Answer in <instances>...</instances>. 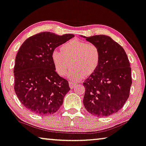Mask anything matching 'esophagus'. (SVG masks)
I'll return each instance as SVG.
<instances>
[{
  "label": "esophagus",
  "mask_w": 146,
  "mask_h": 146,
  "mask_svg": "<svg viewBox=\"0 0 146 146\" xmlns=\"http://www.w3.org/2000/svg\"><path fill=\"white\" fill-rule=\"evenodd\" d=\"M76 85V84L75 82H69V86H70V87L71 89H73V88H74V87H75V86Z\"/></svg>",
  "instance_id": "1"
}]
</instances>
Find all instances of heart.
<instances>
[{"instance_id":"heart-1","label":"heart","mask_w":146,"mask_h":146,"mask_svg":"<svg viewBox=\"0 0 146 146\" xmlns=\"http://www.w3.org/2000/svg\"><path fill=\"white\" fill-rule=\"evenodd\" d=\"M60 51H53L51 55L55 70L60 76H65L71 63L72 68L69 76L75 80L94 72L101 59L96 45L80 40H69L60 47Z\"/></svg>"}]
</instances>
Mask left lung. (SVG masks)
<instances>
[{
    "mask_svg": "<svg viewBox=\"0 0 146 146\" xmlns=\"http://www.w3.org/2000/svg\"><path fill=\"white\" fill-rule=\"evenodd\" d=\"M97 46L101 53L98 68L84 81L83 103L89 113L106 117L116 113L129 98L132 85L131 68L122 46L108 36H81Z\"/></svg>",
    "mask_w": 146,
    "mask_h": 146,
    "instance_id": "obj_1",
    "label": "left lung"
}]
</instances>
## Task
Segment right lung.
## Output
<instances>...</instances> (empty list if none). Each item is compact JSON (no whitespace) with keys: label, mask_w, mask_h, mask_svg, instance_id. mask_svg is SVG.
<instances>
[{"label":"right lung","mask_w":146,"mask_h":146,"mask_svg":"<svg viewBox=\"0 0 146 146\" xmlns=\"http://www.w3.org/2000/svg\"><path fill=\"white\" fill-rule=\"evenodd\" d=\"M74 35L42 32L20 47L14 66V90L22 104L40 115L55 113L70 90L68 81L56 72L51 55Z\"/></svg>","instance_id":"obj_1"}]
</instances>
